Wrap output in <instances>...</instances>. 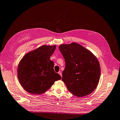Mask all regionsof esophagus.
Masks as SVG:
<instances>
[{
  "label": "esophagus",
  "mask_w": 120,
  "mask_h": 120,
  "mask_svg": "<svg viewBox=\"0 0 120 120\" xmlns=\"http://www.w3.org/2000/svg\"><path fill=\"white\" fill-rule=\"evenodd\" d=\"M58 73H59V74H60V75L61 76V77H62V73H61V71H60L58 72Z\"/></svg>",
  "instance_id": "esophagus-1"
}]
</instances>
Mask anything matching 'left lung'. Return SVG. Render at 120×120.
Wrapping results in <instances>:
<instances>
[{"label":"left lung","mask_w":120,"mask_h":120,"mask_svg":"<svg viewBox=\"0 0 120 120\" xmlns=\"http://www.w3.org/2000/svg\"><path fill=\"white\" fill-rule=\"evenodd\" d=\"M59 49L66 62L62 81L68 90L79 98L90 95L96 89L100 78L101 68L97 58L76 42L60 45Z\"/></svg>","instance_id":"8db88e82"}]
</instances>
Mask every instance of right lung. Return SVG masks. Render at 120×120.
Masks as SVG:
<instances>
[{
  "label": "right lung",
  "instance_id": "right-lung-1",
  "mask_svg": "<svg viewBox=\"0 0 120 120\" xmlns=\"http://www.w3.org/2000/svg\"><path fill=\"white\" fill-rule=\"evenodd\" d=\"M56 48V45H42L25 54L20 60L18 79L26 92L34 95L44 93L61 79L54 72V63L50 60Z\"/></svg>",
  "mask_w": 120,
  "mask_h": 120
}]
</instances>
